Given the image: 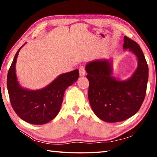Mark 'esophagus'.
<instances>
[{"label": "esophagus", "instance_id": "34e87169", "mask_svg": "<svg viewBox=\"0 0 157 157\" xmlns=\"http://www.w3.org/2000/svg\"><path fill=\"white\" fill-rule=\"evenodd\" d=\"M79 75L80 76H84L85 74H86V71H85V68L83 66L79 67Z\"/></svg>", "mask_w": 157, "mask_h": 157}]
</instances>
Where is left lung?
<instances>
[{"instance_id": "obj_1", "label": "left lung", "mask_w": 157, "mask_h": 157, "mask_svg": "<svg viewBox=\"0 0 157 157\" xmlns=\"http://www.w3.org/2000/svg\"><path fill=\"white\" fill-rule=\"evenodd\" d=\"M123 48L132 52L138 59L136 71L126 80H118L112 76L111 61L95 60L86 66L90 105L98 118L108 123L123 121L136 113L147 89L148 66L141 48L126 36Z\"/></svg>"}]
</instances>
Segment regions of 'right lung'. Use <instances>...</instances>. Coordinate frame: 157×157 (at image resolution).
Listing matches in <instances>:
<instances>
[{
  "label": "right lung",
  "mask_w": 157,
  "mask_h": 157,
  "mask_svg": "<svg viewBox=\"0 0 157 157\" xmlns=\"http://www.w3.org/2000/svg\"><path fill=\"white\" fill-rule=\"evenodd\" d=\"M21 46L15 55L9 69L7 86L12 107L19 118L33 124L48 123L57 116L62 104L63 94L69 86L79 78V71L61 74L44 89L28 90L18 83L16 75V63Z\"/></svg>",
  "instance_id": "obj_1"
}]
</instances>
